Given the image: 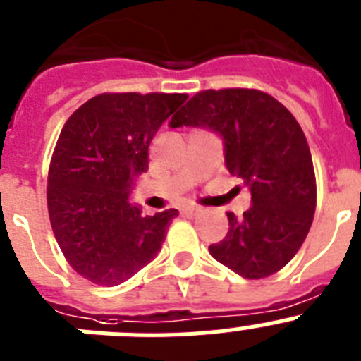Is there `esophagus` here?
I'll use <instances>...</instances> for the list:
<instances>
[{
	"instance_id": "34e87169",
	"label": "esophagus",
	"mask_w": 361,
	"mask_h": 361,
	"mask_svg": "<svg viewBox=\"0 0 361 361\" xmlns=\"http://www.w3.org/2000/svg\"><path fill=\"white\" fill-rule=\"evenodd\" d=\"M200 212H202V209H200V207H185V209H183V214L190 216V218L198 216Z\"/></svg>"
}]
</instances>
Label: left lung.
<instances>
[{"instance_id": "8db88e82", "label": "left lung", "mask_w": 361, "mask_h": 361, "mask_svg": "<svg viewBox=\"0 0 361 361\" xmlns=\"http://www.w3.org/2000/svg\"><path fill=\"white\" fill-rule=\"evenodd\" d=\"M172 128H211L224 140L227 171L252 205L209 252L236 274L258 280L285 267L305 241L316 209V178L302 127L278 99L255 89L203 90L172 116Z\"/></svg>"}]
</instances>
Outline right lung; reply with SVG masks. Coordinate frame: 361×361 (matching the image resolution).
Returning <instances> with one entry per match:
<instances>
[{
  "instance_id": "obj_1",
  "label": "right lung",
  "mask_w": 361,
  "mask_h": 361,
  "mask_svg": "<svg viewBox=\"0 0 361 361\" xmlns=\"http://www.w3.org/2000/svg\"><path fill=\"white\" fill-rule=\"evenodd\" d=\"M187 94H99L65 123L50 159V225L71 267L120 285L156 258L176 209L142 216L128 203L149 169V145Z\"/></svg>"
}]
</instances>
